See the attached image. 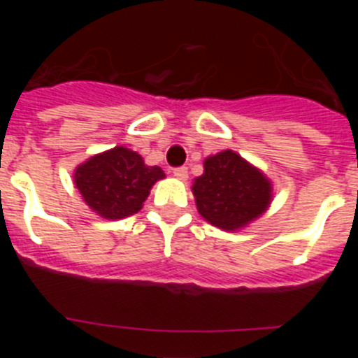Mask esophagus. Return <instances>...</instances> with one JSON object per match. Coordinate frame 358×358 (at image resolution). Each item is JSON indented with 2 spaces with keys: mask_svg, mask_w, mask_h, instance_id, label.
<instances>
[{
  "mask_svg": "<svg viewBox=\"0 0 358 358\" xmlns=\"http://www.w3.org/2000/svg\"><path fill=\"white\" fill-rule=\"evenodd\" d=\"M173 176H176L177 179H181V181H186V179H188V169H186V166H179V169L173 170Z\"/></svg>",
  "mask_w": 358,
  "mask_h": 358,
  "instance_id": "obj_1",
  "label": "esophagus"
}]
</instances>
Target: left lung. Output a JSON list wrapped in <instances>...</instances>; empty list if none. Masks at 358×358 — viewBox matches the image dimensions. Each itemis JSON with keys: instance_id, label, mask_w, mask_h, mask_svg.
I'll list each match as a JSON object with an SVG mask.
<instances>
[{"instance_id": "left-lung-1", "label": "left lung", "mask_w": 358, "mask_h": 358, "mask_svg": "<svg viewBox=\"0 0 358 358\" xmlns=\"http://www.w3.org/2000/svg\"><path fill=\"white\" fill-rule=\"evenodd\" d=\"M197 211L211 226L240 231L260 218L273 202V181L235 150L204 159V172L192 185Z\"/></svg>"}]
</instances>
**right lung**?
I'll use <instances>...</instances> for the list:
<instances>
[{
    "instance_id": "obj_1",
    "label": "right lung",
    "mask_w": 358,
    "mask_h": 358,
    "mask_svg": "<svg viewBox=\"0 0 358 358\" xmlns=\"http://www.w3.org/2000/svg\"><path fill=\"white\" fill-rule=\"evenodd\" d=\"M159 179H164L159 166H148L138 152L123 145L94 154L73 172L85 204L107 220L138 213Z\"/></svg>"
}]
</instances>
